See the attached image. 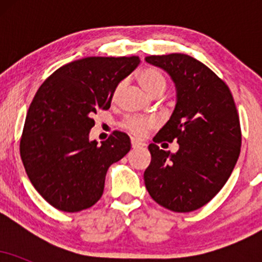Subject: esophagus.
<instances>
[{
  "label": "esophagus",
  "instance_id": "esophagus-1",
  "mask_svg": "<svg viewBox=\"0 0 262 262\" xmlns=\"http://www.w3.org/2000/svg\"><path fill=\"white\" fill-rule=\"evenodd\" d=\"M132 146H133L134 149L135 148H143V146H145V144L141 143V141L137 140V139H132Z\"/></svg>",
  "mask_w": 262,
  "mask_h": 262
}]
</instances>
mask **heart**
I'll return each instance as SVG.
<instances>
[{
	"mask_svg": "<svg viewBox=\"0 0 262 262\" xmlns=\"http://www.w3.org/2000/svg\"><path fill=\"white\" fill-rule=\"evenodd\" d=\"M139 81L141 86L145 89V91L149 95H154L158 91H165V87H166V80L159 71L154 70V69H144L143 71L139 74ZM124 82H121L117 86L116 91L113 93V97H117L119 95V92L122 91ZM152 121L149 119H143V118H128L123 122V127L127 129L128 132H130L135 137H144L146 134V132L152 127Z\"/></svg>",
	"mask_w": 262,
	"mask_h": 262,
	"instance_id": "b5f03b06",
	"label": "heart"
}]
</instances>
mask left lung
Instances as JSON below:
<instances>
[{
	"label": "left lung",
	"mask_w": 262,
	"mask_h": 262,
	"mask_svg": "<svg viewBox=\"0 0 262 262\" xmlns=\"http://www.w3.org/2000/svg\"><path fill=\"white\" fill-rule=\"evenodd\" d=\"M145 61L166 71L177 93L175 110L154 141L176 140L180 146L171 154L150 144L145 187L165 208L192 212L221 191L239 158L242 130L235 102L227 83L192 56L150 55Z\"/></svg>",
	"instance_id": "obj_1"
}]
</instances>
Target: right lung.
Segmentation results:
<instances>
[{"mask_svg":"<svg viewBox=\"0 0 262 262\" xmlns=\"http://www.w3.org/2000/svg\"><path fill=\"white\" fill-rule=\"evenodd\" d=\"M138 56H89L69 62L39 87L27 113L19 151L32 185L62 212H80L102 197L108 167L130 150L125 133L97 145L93 114L111 107L116 87L139 65Z\"/></svg>","mask_w":262,"mask_h":262,"instance_id":"right-lung-1","label":"right lung"}]
</instances>
